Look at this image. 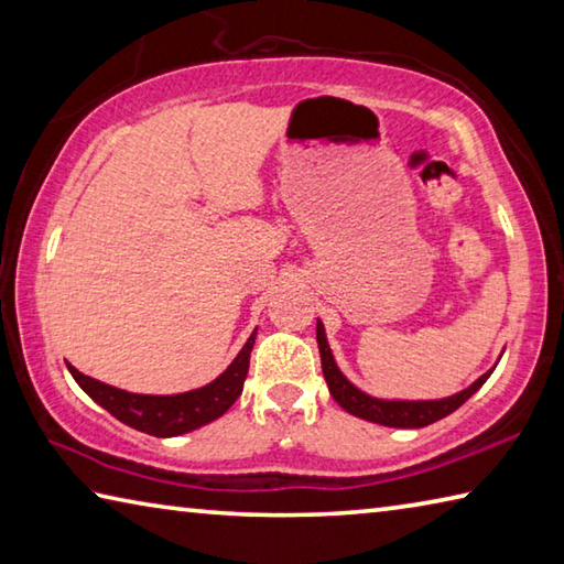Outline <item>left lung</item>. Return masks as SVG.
Returning a JSON list of instances; mask_svg holds the SVG:
<instances>
[{
    "mask_svg": "<svg viewBox=\"0 0 564 564\" xmlns=\"http://www.w3.org/2000/svg\"><path fill=\"white\" fill-rule=\"evenodd\" d=\"M316 338H318V350H321V366H323V378H326L328 390L336 403L348 410L350 415L370 420V423L378 425H388V427H425L441 420L445 415H451L453 410L460 408L467 398L482 388L485 380L490 378L495 368H490L488 373L480 376L473 386H467L460 393H455L451 398H441V400H383V398H373L368 393H362L360 388H356L350 380L340 373V368L333 360V352L326 338V328L318 321L316 326Z\"/></svg>",
    "mask_w": 564,
    "mask_h": 564,
    "instance_id": "8db88e82",
    "label": "left lung"
}]
</instances>
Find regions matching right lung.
Returning a JSON list of instances; mask_svg holds the SVG:
<instances>
[{
  "label": "right lung",
  "instance_id": "add662e5",
  "mask_svg": "<svg viewBox=\"0 0 564 564\" xmlns=\"http://www.w3.org/2000/svg\"><path fill=\"white\" fill-rule=\"evenodd\" d=\"M253 343L256 330L251 333V338L246 340V346L234 358L231 366H228L214 383L178 395L129 393V390H119L101 383V380L84 376L74 366H69V373L94 403L109 410V413L121 420L123 425L156 437H174L212 423V420L221 417L226 410L236 403V398L241 395L243 390Z\"/></svg>",
  "mask_w": 564,
  "mask_h": 564
}]
</instances>
